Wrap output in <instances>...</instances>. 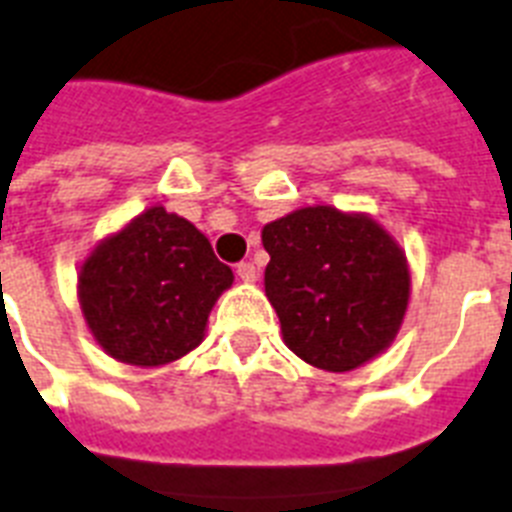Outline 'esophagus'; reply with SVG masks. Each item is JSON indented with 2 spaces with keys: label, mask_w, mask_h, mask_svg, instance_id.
Instances as JSON below:
<instances>
[{
  "label": "esophagus",
  "mask_w": 512,
  "mask_h": 512,
  "mask_svg": "<svg viewBox=\"0 0 512 512\" xmlns=\"http://www.w3.org/2000/svg\"><path fill=\"white\" fill-rule=\"evenodd\" d=\"M235 272L243 282H256V267H253L251 261H243V264H237Z\"/></svg>",
  "instance_id": "1"
}]
</instances>
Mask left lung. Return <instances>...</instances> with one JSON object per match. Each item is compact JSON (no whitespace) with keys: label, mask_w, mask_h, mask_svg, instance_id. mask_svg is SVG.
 Wrapping results in <instances>:
<instances>
[{"label":"left lung","mask_w":512,"mask_h":512,"mask_svg":"<svg viewBox=\"0 0 512 512\" xmlns=\"http://www.w3.org/2000/svg\"><path fill=\"white\" fill-rule=\"evenodd\" d=\"M264 290L282 341L306 365L349 372L394 343L410 304V264L370 214L306 206L264 224Z\"/></svg>","instance_id":"1"}]
</instances>
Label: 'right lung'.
Here are the masks:
<instances>
[{
    "label": "right lung",
    "mask_w": 512,
    "mask_h": 512,
    "mask_svg": "<svg viewBox=\"0 0 512 512\" xmlns=\"http://www.w3.org/2000/svg\"><path fill=\"white\" fill-rule=\"evenodd\" d=\"M232 269L192 222L150 206L102 237L79 267V304L108 357L134 367L177 362L200 346Z\"/></svg>",
    "instance_id": "add662e5"
}]
</instances>
